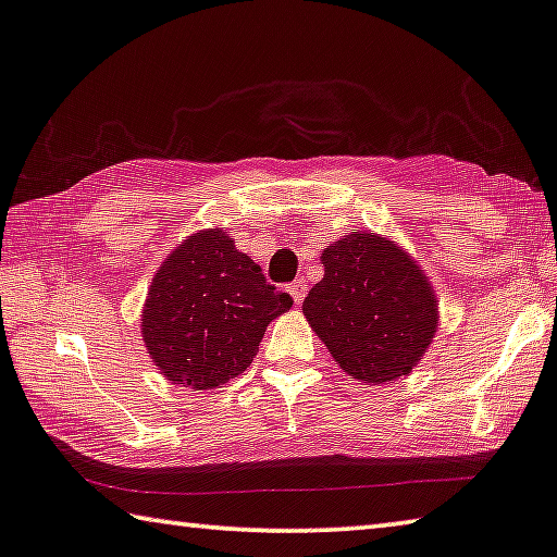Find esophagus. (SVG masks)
Instances as JSON below:
<instances>
[{
  "mask_svg": "<svg viewBox=\"0 0 557 557\" xmlns=\"http://www.w3.org/2000/svg\"><path fill=\"white\" fill-rule=\"evenodd\" d=\"M289 295H292V299H295L297 305H299V301L307 297V282H305V280H295V282H292V285H289Z\"/></svg>",
  "mask_w": 557,
  "mask_h": 557,
  "instance_id": "obj_1",
  "label": "esophagus"
}]
</instances>
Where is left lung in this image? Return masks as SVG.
<instances>
[{"instance_id": "8db88e82", "label": "left lung", "mask_w": 557, "mask_h": 557, "mask_svg": "<svg viewBox=\"0 0 557 557\" xmlns=\"http://www.w3.org/2000/svg\"><path fill=\"white\" fill-rule=\"evenodd\" d=\"M324 277L301 305L334 361L361 383L408 375L437 332L428 277L391 238L356 231L326 245Z\"/></svg>"}]
</instances>
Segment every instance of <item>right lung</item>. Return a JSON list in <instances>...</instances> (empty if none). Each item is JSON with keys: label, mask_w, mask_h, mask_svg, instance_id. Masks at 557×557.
<instances>
[{"label": "right lung", "mask_w": 557, "mask_h": 557, "mask_svg": "<svg viewBox=\"0 0 557 557\" xmlns=\"http://www.w3.org/2000/svg\"><path fill=\"white\" fill-rule=\"evenodd\" d=\"M292 307L231 235L209 228L172 250L149 285L143 338L166 381L211 391L240 375L268 324Z\"/></svg>", "instance_id": "1"}]
</instances>
